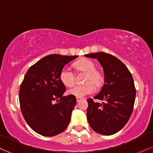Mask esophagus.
<instances>
[{
    "instance_id": "34e87169",
    "label": "esophagus",
    "mask_w": 153,
    "mask_h": 153,
    "mask_svg": "<svg viewBox=\"0 0 153 153\" xmlns=\"http://www.w3.org/2000/svg\"><path fill=\"white\" fill-rule=\"evenodd\" d=\"M82 99V98H80V97H77L76 98V101H77V102H80V101H81Z\"/></svg>"
}]
</instances>
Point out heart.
Segmentation results:
<instances>
[{
  "label": "heart",
  "mask_w": 153,
  "mask_h": 153,
  "mask_svg": "<svg viewBox=\"0 0 153 153\" xmlns=\"http://www.w3.org/2000/svg\"><path fill=\"white\" fill-rule=\"evenodd\" d=\"M73 67L78 73H85L84 85H75L68 90V94L75 97H84L95 91V86H99L103 81V75L96 69L94 62L88 59H82L75 62ZM61 82L66 86H71L75 82V75L70 68H64L59 73Z\"/></svg>",
  "instance_id": "1"
}]
</instances>
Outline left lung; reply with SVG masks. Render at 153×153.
Masks as SVG:
<instances>
[{"label": "left lung", "instance_id": "left-lung-1", "mask_svg": "<svg viewBox=\"0 0 153 153\" xmlns=\"http://www.w3.org/2000/svg\"><path fill=\"white\" fill-rule=\"evenodd\" d=\"M96 58L104 72V85L94 99H87V119L96 132L111 135L118 132L127 124L132 113L136 96L132 75L125 65L111 54L99 52L85 54Z\"/></svg>", "mask_w": 153, "mask_h": 153}]
</instances>
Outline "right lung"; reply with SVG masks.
I'll return each instance as SVG.
<instances>
[{"mask_svg": "<svg viewBox=\"0 0 153 153\" xmlns=\"http://www.w3.org/2000/svg\"><path fill=\"white\" fill-rule=\"evenodd\" d=\"M76 57L50 54L26 72L19 90L21 111L26 123L38 134L54 136L65 130L69 124L76 98L62 96L66 88L59 79V73Z\"/></svg>", "mask_w": 153, "mask_h": 153, "instance_id": "add662e5", "label": "right lung"}]
</instances>
